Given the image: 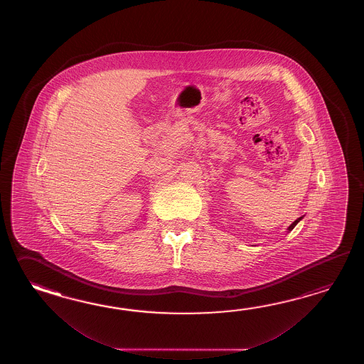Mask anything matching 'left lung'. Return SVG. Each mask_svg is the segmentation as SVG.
<instances>
[{"label": "left lung", "mask_w": 364, "mask_h": 364, "mask_svg": "<svg viewBox=\"0 0 364 364\" xmlns=\"http://www.w3.org/2000/svg\"><path fill=\"white\" fill-rule=\"evenodd\" d=\"M303 217H299V218H296V220H295L294 223H293V224L290 225V226H289V228H287V230H289V232H291V230H293V229H294L295 228V225L298 224V223H299V221H301V220H302Z\"/></svg>", "instance_id": "1"}]
</instances>
